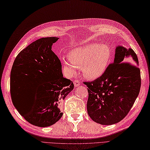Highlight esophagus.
Instances as JSON below:
<instances>
[{"instance_id": "esophagus-1", "label": "esophagus", "mask_w": 150, "mask_h": 150, "mask_svg": "<svg viewBox=\"0 0 150 150\" xmlns=\"http://www.w3.org/2000/svg\"><path fill=\"white\" fill-rule=\"evenodd\" d=\"M80 84H80V82H79V81H77V80L74 81V85L75 87L79 86H80Z\"/></svg>"}]
</instances>
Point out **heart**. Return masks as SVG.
Wrapping results in <instances>:
<instances>
[{
  "label": "heart",
  "mask_w": 150,
  "mask_h": 150,
  "mask_svg": "<svg viewBox=\"0 0 150 150\" xmlns=\"http://www.w3.org/2000/svg\"><path fill=\"white\" fill-rule=\"evenodd\" d=\"M111 54L108 46L90 43L72 50L68 54L69 59H63V62L69 74H74L77 68H82L84 77L95 79L105 72Z\"/></svg>",
  "instance_id": "obj_1"
}]
</instances>
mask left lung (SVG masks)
I'll return each mask as SVG.
<instances>
[{
    "label": "left lung",
    "mask_w": 150,
    "mask_h": 150,
    "mask_svg": "<svg viewBox=\"0 0 150 150\" xmlns=\"http://www.w3.org/2000/svg\"><path fill=\"white\" fill-rule=\"evenodd\" d=\"M136 53L118 46L113 63L94 81L84 82L89 93L87 113L92 120L110 125L121 121L130 110L140 92V70Z\"/></svg>",
    "instance_id": "1"
}]
</instances>
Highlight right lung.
Returning <instances> with one entry per match:
<instances>
[{"instance_id":"right-lung-1","label":"right lung","mask_w":150,"mask_h":150,"mask_svg":"<svg viewBox=\"0 0 150 150\" xmlns=\"http://www.w3.org/2000/svg\"><path fill=\"white\" fill-rule=\"evenodd\" d=\"M59 38H42L20 51L10 73V95L19 113L31 124L40 127L52 125L63 116L61 104L74 89L64 78L61 61L51 50ZM33 84V97L29 99L22 88Z\"/></svg>"}]
</instances>
